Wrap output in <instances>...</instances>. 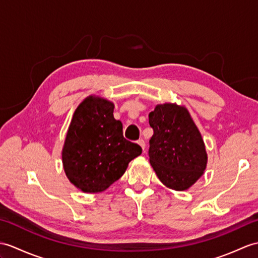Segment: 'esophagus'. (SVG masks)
<instances>
[{
  "label": "esophagus",
  "instance_id": "obj_1",
  "mask_svg": "<svg viewBox=\"0 0 258 258\" xmlns=\"http://www.w3.org/2000/svg\"><path fill=\"white\" fill-rule=\"evenodd\" d=\"M137 143H139V145L143 148V151H144V149H145V141H144L143 139H141V140L137 141Z\"/></svg>",
  "mask_w": 258,
  "mask_h": 258
}]
</instances>
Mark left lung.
Wrapping results in <instances>:
<instances>
[{"label": "left lung", "mask_w": 258, "mask_h": 258, "mask_svg": "<svg viewBox=\"0 0 258 258\" xmlns=\"http://www.w3.org/2000/svg\"><path fill=\"white\" fill-rule=\"evenodd\" d=\"M154 134L148 156L159 180L182 191L191 187L207 166L206 146L189 112L176 104H159L149 113Z\"/></svg>", "instance_id": "obj_1"}]
</instances>
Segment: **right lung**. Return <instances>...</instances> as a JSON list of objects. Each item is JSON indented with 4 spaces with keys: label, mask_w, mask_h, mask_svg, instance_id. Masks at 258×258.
Returning a JSON list of instances; mask_svg holds the SVG:
<instances>
[{
    "label": "right lung",
    "mask_w": 258,
    "mask_h": 258,
    "mask_svg": "<svg viewBox=\"0 0 258 258\" xmlns=\"http://www.w3.org/2000/svg\"><path fill=\"white\" fill-rule=\"evenodd\" d=\"M114 104L89 97L77 107L62 149V164L71 183L95 194L118 180L142 147L124 139L123 125L113 116Z\"/></svg>",
    "instance_id": "obj_1"
}]
</instances>
